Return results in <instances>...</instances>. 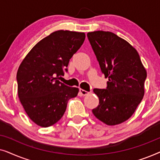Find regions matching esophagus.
<instances>
[{
    "label": "esophagus",
    "instance_id": "1",
    "mask_svg": "<svg viewBox=\"0 0 160 160\" xmlns=\"http://www.w3.org/2000/svg\"><path fill=\"white\" fill-rule=\"evenodd\" d=\"M79 92H80L81 95H83V96H86V95H87L89 93V92H87V91L84 90V89H79Z\"/></svg>",
    "mask_w": 160,
    "mask_h": 160
}]
</instances>
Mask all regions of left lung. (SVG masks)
I'll use <instances>...</instances> for the list:
<instances>
[{
    "label": "left lung",
    "mask_w": 160,
    "mask_h": 160,
    "mask_svg": "<svg viewBox=\"0 0 160 160\" xmlns=\"http://www.w3.org/2000/svg\"><path fill=\"white\" fill-rule=\"evenodd\" d=\"M87 37L102 73L108 78L106 89H94L99 105L93 114L107 125H116L131 117L144 95L147 76L136 49L108 31L90 32Z\"/></svg>",
    "instance_id": "1"
}]
</instances>
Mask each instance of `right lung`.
<instances>
[{
	"label": "right lung",
	"mask_w": 160,
	"mask_h": 160,
	"mask_svg": "<svg viewBox=\"0 0 160 160\" xmlns=\"http://www.w3.org/2000/svg\"><path fill=\"white\" fill-rule=\"evenodd\" d=\"M85 39L84 32L58 30L32 47L17 73L18 96L26 113L37 125L48 128L60 120L68 101L78 89L58 80Z\"/></svg>",
	"instance_id": "add662e5"
}]
</instances>
